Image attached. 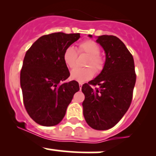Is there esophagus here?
Instances as JSON below:
<instances>
[{"mask_svg": "<svg viewBox=\"0 0 156 156\" xmlns=\"http://www.w3.org/2000/svg\"><path fill=\"white\" fill-rule=\"evenodd\" d=\"M82 84H82V83H81V82L79 83V87H80V88H81V86H82Z\"/></svg>", "mask_w": 156, "mask_h": 156, "instance_id": "1", "label": "esophagus"}]
</instances>
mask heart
<instances>
[{
	"label": "heart",
	"mask_w": 156,
	"mask_h": 156,
	"mask_svg": "<svg viewBox=\"0 0 156 156\" xmlns=\"http://www.w3.org/2000/svg\"><path fill=\"white\" fill-rule=\"evenodd\" d=\"M78 52L80 53H85L89 56L86 62V66L87 67L75 68L71 71L70 77L75 81L84 82L94 77L95 71L97 73L101 72L104 66V59L101 55H100V47L94 41L87 40L81 42L78 46ZM62 58L67 67L70 69L74 68L77 59L76 50L73 47H69L64 51Z\"/></svg>",
	"instance_id": "b5f03b06"
}]
</instances>
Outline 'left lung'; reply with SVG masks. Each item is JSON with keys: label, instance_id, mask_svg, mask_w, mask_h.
<instances>
[{"label": "left lung", "instance_id": "8db88e82", "mask_svg": "<svg viewBox=\"0 0 156 156\" xmlns=\"http://www.w3.org/2000/svg\"><path fill=\"white\" fill-rule=\"evenodd\" d=\"M96 41L104 50L106 61L101 72L83 84V114L90 127L104 130L114 127L130 107L136 74L133 56L119 37L101 35Z\"/></svg>", "mask_w": 156, "mask_h": 156}]
</instances>
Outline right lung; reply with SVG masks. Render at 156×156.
<instances>
[{
	"label": "right lung",
	"instance_id": "1",
	"mask_svg": "<svg viewBox=\"0 0 156 156\" xmlns=\"http://www.w3.org/2000/svg\"><path fill=\"white\" fill-rule=\"evenodd\" d=\"M79 37V33H52L39 37L26 52L20 72L23 103L39 125H58L79 90L77 81L63 82L70 73L62 58L66 49Z\"/></svg>",
	"mask_w": 156,
	"mask_h": 156
}]
</instances>
